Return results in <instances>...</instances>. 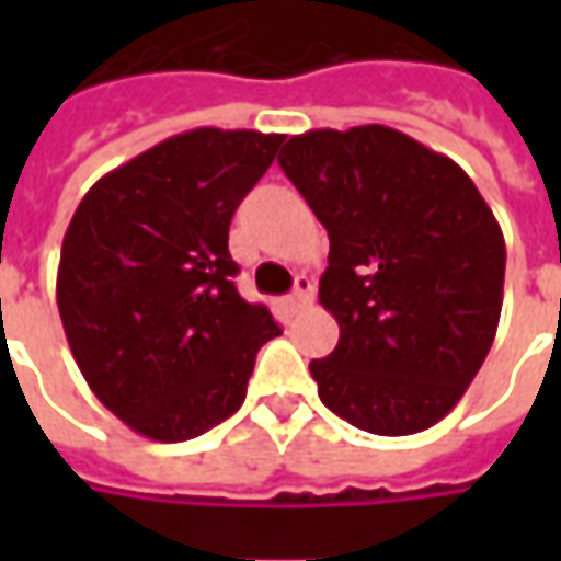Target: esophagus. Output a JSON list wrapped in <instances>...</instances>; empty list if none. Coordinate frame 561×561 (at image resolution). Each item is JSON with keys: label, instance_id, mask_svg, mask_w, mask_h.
Here are the masks:
<instances>
[{"label": "esophagus", "instance_id": "34e87169", "mask_svg": "<svg viewBox=\"0 0 561 561\" xmlns=\"http://www.w3.org/2000/svg\"><path fill=\"white\" fill-rule=\"evenodd\" d=\"M312 291H316L312 279H309V276H297V282H294V294L285 297V306H288L291 312H300L304 306L312 304Z\"/></svg>", "mask_w": 561, "mask_h": 561}]
</instances>
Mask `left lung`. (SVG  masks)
<instances>
[{
  "label": "left lung",
  "instance_id": "obj_1",
  "mask_svg": "<svg viewBox=\"0 0 561 561\" xmlns=\"http://www.w3.org/2000/svg\"><path fill=\"white\" fill-rule=\"evenodd\" d=\"M328 228L318 300L340 342L312 360L330 412L376 435L445 417L502 316L505 237L469 173L388 126L316 128L279 152Z\"/></svg>",
  "mask_w": 561,
  "mask_h": 561
}]
</instances>
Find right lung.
I'll list each match as a JSON object with an SVG mask.
<instances>
[{"mask_svg": "<svg viewBox=\"0 0 561 561\" xmlns=\"http://www.w3.org/2000/svg\"><path fill=\"white\" fill-rule=\"evenodd\" d=\"M285 135L195 128L104 173L71 216L56 304L104 409L152 442H185L245 400L267 306L233 288L228 228Z\"/></svg>", "mask_w": 561, "mask_h": 561, "instance_id": "obj_1", "label": "right lung"}]
</instances>
